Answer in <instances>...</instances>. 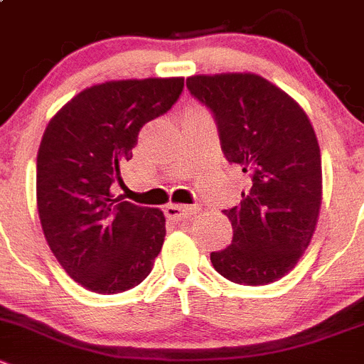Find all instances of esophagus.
<instances>
[{
  "mask_svg": "<svg viewBox=\"0 0 364 364\" xmlns=\"http://www.w3.org/2000/svg\"><path fill=\"white\" fill-rule=\"evenodd\" d=\"M166 216L171 220H182V218H188V216L196 215L198 213V208L196 205H175V204H169L168 208L164 209Z\"/></svg>",
  "mask_w": 364,
  "mask_h": 364,
  "instance_id": "34e87169",
  "label": "esophagus"
}]
</instances>
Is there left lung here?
Here are the masks:
<instances>
[{"instance_id":"left-lung-1","label":"left lung","mask_w":364,"mask_h":364,"mask_svg":"<svg viewBox=\"0 0 364 364\" xmlns=\"http://www.w3.org/2000/svg\"><path fill=\"white\" fill-rule=\"evenodd\" d=\"M189 93L215 117L225 159L251 178L225 209L232 242L211 252L215 271L240 285H267L294 269L321 208V155L306 113L255 73L195 75Z\"/></svg>"}]
</instances>
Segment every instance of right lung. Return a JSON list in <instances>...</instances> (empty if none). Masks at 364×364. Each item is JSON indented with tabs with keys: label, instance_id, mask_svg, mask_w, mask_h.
<instances>
[{
	"label": "right lung",
	"instance_id": "add662e5",
	"mask_svg": "<svg viewBox=\"0 0 364 364\" xmlns=\"http://www.w3.org/2000/svg\"><path fill=\"white\" fill-rule=\"evenodd\" d=\"M184 79L112 81L82 90L46 126L38 151V211L61 267L97 294L133 289L151 272L166 236L160 209L112 195L146 122L164 115Z\"/></svg>",
	"mask_w": 364,
	"mask_h": 364
}]
</instances>
